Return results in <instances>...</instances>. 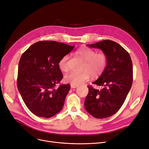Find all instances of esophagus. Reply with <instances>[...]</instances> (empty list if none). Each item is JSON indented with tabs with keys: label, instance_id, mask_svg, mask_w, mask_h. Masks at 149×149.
Listing matches in <instances>:
<instances>
[{
	"label": "esophagus",
	"instance_id": "34e87169",
	"mask_svg": "<svg viewBox=\"0 0 149 149\" xmlns=\"http://www.w3.org/2000/svg\"><path fill=\"white\" fill-rule=\"evenodd\" d=\"M77 87H78V85H74V84H71V88H77Z\"/></svg>",
	"mask_w": 149,
	"mask_h": 149
}]
</instances>
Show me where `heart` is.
Returning <instances> with one entry per match:
<instances>
[{
    "instance_id": "b5f03b06",
    "label": "heart",
    "mask_w": 149,
    "mask_h": 149,
    "mask_svg": "<svg viewBox=\"0 0 149 149\" xmlns=\"http://www.w3.org/2000/svg\"><path fill=\"white\" fill-rule=\"evenodd\" d=\"M76 54L86 61L83 69L84 72L68 73L65 76L66 82L78 86L88 81L91 75L93 78L99 77L105 70L107 63V58L105 53H96L94 49L83 47L78 49ZM68 55H66L63 56L58 61V68L62 72H66L68 70Z\"/></svg>"
}]
</instances>
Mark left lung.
<instances>
[{
	"instance_id": "8db88e82",
	"label": "left lung",
	"mask_w": 149,
	"mask_h": 149,
	"mask_svg": "<svg viewBox=\"0 0 149 149\" xmlns=\"http://www.w3.org/2000/svg\"><path fill=\"white\" fill-rule=\"evenodd\" d=\"M105 53L107 63L105 70L93 83L101 90L88 86L89 92L84 101L88 113L97 119L116 114L124 104L133 81L132 63L129 53L119 44L109 40L87 45Z\"/></svg>"
}]
</instances>
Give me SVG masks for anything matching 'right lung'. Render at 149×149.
Instances as JSON below:
<instances>
[{
	"mask_svg": "<svg viewBox=\"0 0 149 149\" xmlns=\"http://www.w3.org/2000/svg\"><path fill=\"white\" fill-rule=\"evenodd\" d=\"M74 46L55 41H40L22 54L18 68L17 88L25 105L33 114L52 118L64 105L70 84H61L58 61Z\"/></svg>",
	"mask_w": 149,
	"mask_h": 149,
	"instance_id": "obj_1",
	"label": "right lung"
}]
</instances>
